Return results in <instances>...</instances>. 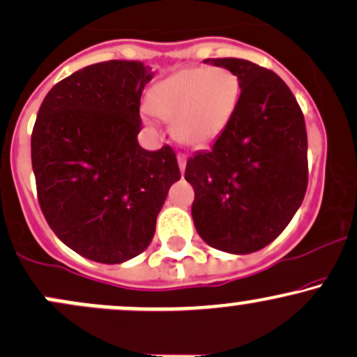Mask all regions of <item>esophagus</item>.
Listing matches in <instances>:
<instances>
[{
  "mask_svg": "<svg viewBox=\"0 0 357 357\" xmlns=\"http://www.w3.org/2000/svg\"><path fill=\"white\" fill-rule=\"evenodd\" d=\"M178 162H179V171H181V174H184V169H186V159H184V155L181 154L178 155Z\"/></svg>",
  "mask_w": 357,
  "mask_h": 357,
  "instance_id": "1",
  "label": "esophagus"
}]
</instances>
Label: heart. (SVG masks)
Wrapping results in <instances>:
<instances>
[{
  "label": "heart",
  "instance_id": "1",
  "mask_svg": "<svg viewBox=\"0 0 357 357\" xmlns=\"http://www.w3.org/2000/svg\"><path fill=\"white\" fill-rule=\"evenodd\" d=\"M240 96V79L233 72L190 67L153 85L147 93V109L153 116L173 122L176 141L203 149L230 124Z\"/></svg>",
  "mask_w": 357,
  "mask_h": 357
}]
</instances>
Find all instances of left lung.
<instances>
[{"label":"left lung","instance_id":"left-lung-1","mask_svg":"<svg viewBox=\"0 0 357 357\" xmlns=\"http://www.w3.org/2000/svg\"><path fill=\"white\" fill-rule=\"evenodd\" d=\"M235 73L238 107L210 151L188 159L184 178L198 235L233 255L267 247L285 230L307 190V132L285 82L241 59H206Z\"/></svg>","mask_w":357,"mask_h":357}]
</instances>
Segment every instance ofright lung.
Listing matches in <instances>:
<instances>
[{
    "instance_id": "add662e5",
    "label": "right lung",
    "mask_w": 357,
    "mask_h": 357,
    "mask_svg": "<svg viewBox=\"0 0 357 357\" xmlns=\"http://www.w3.org/2000/svg\"><path fill=\"white\" fill-rule=\"evenodd\" d=\"M154 73L110 60L72 73L47 93L31 134V166L45 220L79 255L122 264L149 247L171 184L169 146H139L141 96Z\"/></svg>"
}]
</instances>
